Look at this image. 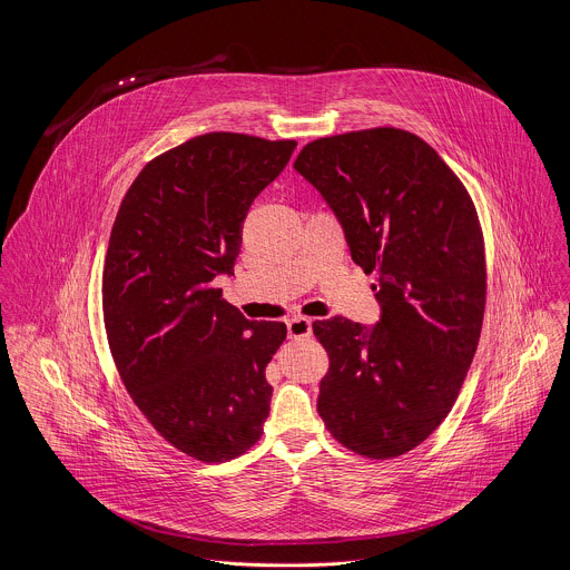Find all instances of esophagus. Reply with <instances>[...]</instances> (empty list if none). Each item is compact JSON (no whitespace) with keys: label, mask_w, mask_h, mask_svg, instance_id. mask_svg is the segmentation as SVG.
Returning <instances> with one entry per match:
<instances>
[{"label":"esophagus","mask_w":570,"mask_h":570,"mask_svg":"<svg viewBox=\"0 0 570 570\" xmlns=\"http://www.w3.org/2000/svg\"><path fill=\"white\" fill-rule=\"evenodd\" d=\"M291 340H304L313 335V322L308 317H293L286 322Z\"/></svg>","instance_id":"34e87169"}]
</instances>
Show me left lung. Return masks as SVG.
<instances>
[{"instance_id": "1", "label": "left lung", "mask_w": 570, "mask_h": 570, "mask_svg": "<svg viewBox=\"0 0 570 570\" xmlns=\"http://www.w3.org/2000/svg\"><path fill=\"white\" fill-rule=\"evenodd\" d=\"M375 275L381 320L313 322L331 357L317 412L344 448L394 459L450 414L485 308L483 235L459 176L416 134L377 127L317 138L293 165Z\"/></svg>"}]
</instances>
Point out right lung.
I'll return each mask as SVG.
<instances>
[{
	"label": "right lung",
	"mask_w": 570,
	"mask_h": 570,
	"mask_svg": "<svg viewBox=\"0 0 570 570\" xmlns=\"http://www.w3.org/2000/svg\"><path fill=\"white\" fill-rule=\"evenodd\" d=\"M295 147L189 138L142 167L111 228L102 311L114 362L154 430L204 463L253 448L271 412L266 364L286 324L244 317L213 282L233 273L248 210Z\"/></svg>",
	"instance_id": "right-lung-1"
}]
</instances>
